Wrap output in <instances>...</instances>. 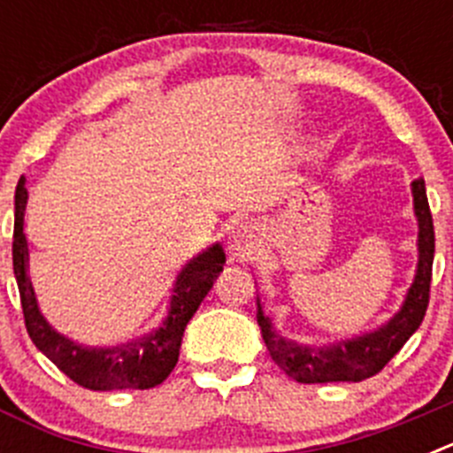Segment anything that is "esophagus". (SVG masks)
<instances>
[{
    "label": "esophagus",
    "mask_w": 453,
    "mask_h": 453,
    "mask_svg": "<svg viewBox=\"0 0 453 453\" xmlns=\"http://www.w3.org/2000/svg\"><path fill=\"white\" fill-rule=\"evenodd\" d=\"M258 245V235L251 224H240L238 229L231 231L229 235V251L234 256H250L254 254Z\"/></svg>",
    "instance_id": "obj_1"
}]
</instances>
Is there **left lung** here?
Wrapping results in <instances>:
<instances>
[{"label":"left lung","instance_id":"obj_1","mask_svg":"<svg viewBox=\"0 0 453 453\" xmlns=\"http://www.w3.org/2000/svg\"><path fill=\"white\" fill-rule=\"evenodd\" d=\"M413 190V208L418 218V270L395 318L379 326L372 334L356 335L329 347H306L295 340L276 334L272 319L263 313L258 302V326L263 340L270 351L272 361L281 367L288 376L299 383H334V381H363L379 374L388 365L392 356L397 354L406 340L419 329L426 306H429L431 267H434L435 234L434 218H431L429 199L424 179L411 183Z\"/></svg>","mask_w":453,"mask_h":453}]
</instances>
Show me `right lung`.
Here are the masks:
<instances>
[{"instance_id": "right-lung-1", "label": "right lung", "mask_w": 453, "mask_h": 453, "mask_svg": "<svg viewBox=\"0 0 453 453\" xmlns=\"http://www.w3.org/2000/svg\"><path fill=\"white\" fill-rule=\"evenodd\" d=\"M24 208H27V188L24 177L15 190V229H13V272L18 281L19 302L29 338L42 354L54 363L72 381L88 390H147L163 383L179 361L183 331L199 303L213 288V281L222 272V245L208 247L195 256L177 276L172 288L167 318L161 326L147 335L118 347H83L65 338L51 326L40 313L38 299L29 279V247L24 235Z\"/></svg>"}]
</instances>
